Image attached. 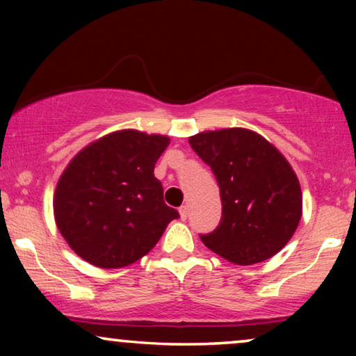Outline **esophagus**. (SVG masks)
<instances>
[{
	"label": "esophagus",
	"mask_w": 356,
	"mask_h": 356,
	"mask_svg": "<svg viewBox=\"0 0 356 356\" xmlns=\"http://www.w3.org/2000/svg\"><path fill=\"white\" fill-rule=\"evenodd\" d=\"M188 213H189L188 206H181V207H179V217H181V220H186Z\"/></svg>",
	"instance_id": "esophagus-1"
}]
</instances>
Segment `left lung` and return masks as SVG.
<instances>
[{"label":"left lung","instance_id":"left-lung-1","mask_svg":"<svg viewBox=\"0 0 356 356\" xmlns=\"http://www.w3.org/2000/svg\"><path fill=\"white\" fill-rule=\"evenodd\" d=\"M220 188L222 218L201 235L209 250L238 266L277 254L298 227L303 196L286 159L254 131L228 128L189 138Z\"/></svg>","mask_w":356,"mask_h":356}]
</instances>
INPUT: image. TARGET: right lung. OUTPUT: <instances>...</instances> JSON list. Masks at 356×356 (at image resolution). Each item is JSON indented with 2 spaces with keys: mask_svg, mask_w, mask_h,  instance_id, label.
<instances>
[{
  "mask_svg": "<svg viewBox=\"0 0 356 356\" xmlns=\"http://www.w3.org/2000/svg\"><path fill=\"white\" fill-rule=\"evenodd\" d=\"M170 139L136 129L94 140L71 160L53 197L56 227L71 250L102 269L133 264L179 213L163 201L154 167Z\"/></svg>",
  "mask_w": 356,
  "mask_h": 356,
  "instance_id": "add662e5",
  "label": "right lung"
}]
</instances>
